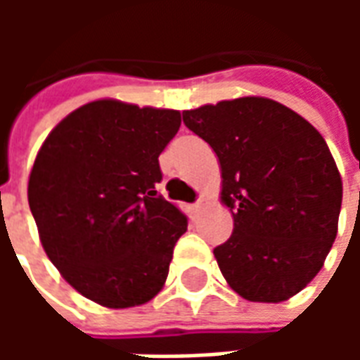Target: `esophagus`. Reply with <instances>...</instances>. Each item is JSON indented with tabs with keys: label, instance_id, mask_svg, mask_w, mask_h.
I'll return each mask as SVG.
<instances>
[{
	"label": "esophagus",
	"instance_id": "34e87169",
	"mask_svg": "<svg viewBox=\"0 0 360 360\" xmlns=\"http://www.w3.org/2000/svg\"><path fill=\"white\" fill-rule=\"evenodd\" d=\"M204 206H206V198H204V196H200V198H198V200L193 204V208H191V210H193V214H200V212L204 210Z\"/></svg>",
	"mask_w": 360,
	"mask_h": 360
}]
</instances>
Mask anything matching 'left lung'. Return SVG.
Listing matches in <instances>:
<instances>
[{
    "label": "left lung",
    "mask_w": 360,
    "mask_h": 360,
    "mask_svg": "<svg viewBox=\"0 0 360 360\" xmlns=\"http://www.w3.org/2000/svg\"><path fill=\"white\" fill-rule=\"evenodd\" d=\"M183 123L221 165V202L233 214V233L214 249L224 278L247 301H287L338 235L343 187L322 134L258 96L183 111Z\"/></svg>",
    "instance_id": "obj_1"
}]
</instances>
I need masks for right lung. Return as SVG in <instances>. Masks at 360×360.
<instances>
[{
  "mask_svg": "<svg viewBox=\"0 0 360 360\" xmlns=\"http://www.w3.org/2000/svg\"><path fill=\"white\" fill-rule=\"evenodd\" d=\"M181 127L175 110L96 100L44 141L28 204L53 266L90 301L129 309L164 287L187 216L158 195V156Z\"/></svg>",
  "mask_w": 360,
  "mask_h": 360,
  "instance_id": "obj_1",
  "label": "right lung"
}]
</instances>
